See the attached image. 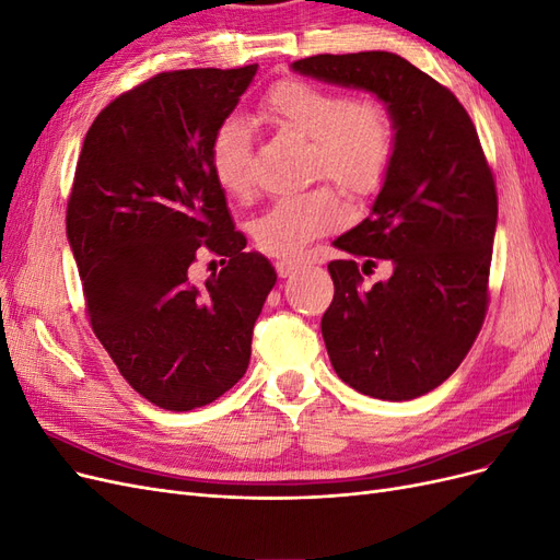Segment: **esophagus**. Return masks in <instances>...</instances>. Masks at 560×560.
<instances>
[{
	"label": "esophagus",
	"instance_id": "34e87169",
	"mask_svg": "<svg viewBox=\"0 0 560 560\" xmlns=\"http://www.w3.org/2000/svg\"><path fill=\"white\" fill-rule=\"evenodd\" d=\"M276 270H278L280 278H290L299 270V264L290 261V259H280V261H276Z\"/></svg>",
	"mask_w": 560,
	"mask_h": 560
}]
</instances>
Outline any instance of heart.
<instances>
[{
    "label": "heart",
    "instance_id": "1",
    "mask_svg": "<svg viewBox=\"0 0 560 560\" xmlns=\"http://www.w3.org/2000/svg\"><path fill=\"white\" fill-rule=\"evenodd\" d=\"M264 116L276 128L311 140V173L327 175L352 196L376 194L395 159L393 114L376 100L284 79L268 91ZM210 167L231 196H247L254 182L252 132L243 118H226L212 135ZM346 202L331 186L278 198L252 222V238L270 257L294 259L319 235L346 222Z\"/></svg>",
    "mask_w": 560,
    "mask_h": 560
}]
</instances>
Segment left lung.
Listing matches in <instances>:
<instances>
[{"label": "left lung", "instance_id": "8db88e82", "mask_svg": "<svg viewBox=\"0 0 560 560\" xmlns=\"http://www.w3.org/2000/svg\"><path fill=\"white\" fill-rule=\"evenodd\" d=\"M292 70L374 93L393 114L389 173L366 219L334 247L362 257V272L385 258L394 276L362 288L358 261H331L322 338L358 393L416 399L460 366L488 308L498 191L477 128L448 89L387 50L313 56Z\"/></svg>", "mask_w": 560, "mask_h": 560}]
</instances>
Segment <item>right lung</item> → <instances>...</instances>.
<instances>
[{"instance_id": "1", "label": "right lung", "mask_w": 560, "mask_h": 560, "mask_svg": "<svg viewBox=\"0 0 560 560\" xmlns=\"http://www.w3.org/2000/svg\"><path fill=\"white\" fill-rule=\"evenodd\" d=\"M259 65L161 72L97 114L67 202V241L100 343L130 383L165 411L222 397L249 364L252 329L276 268L247 252L210 142ZM223 257L202 285L190 266Z\"/></svg>"}]
</instances>
